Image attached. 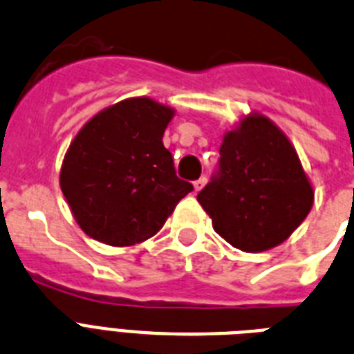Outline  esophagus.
Returning a JSON list of instances; mask_svg holds the SVG:
<instances>
[{
	"label": "esophagus",
	"mask_w": 354,
	"mask_h": 354,
	"mask_svg": "<svg viewBox=\"0 0 354 354\" xmlns=\"http://www.w3.org/2000/svg\"><path fill=\"white\" fill-rule=\"evenodd\" d=\"M205 185H207V177H201V179H197L196 183H194V188H196V192H199L205 188Z\"/></svg>",
	"instance_id": "obj_1"
}]
</instances>
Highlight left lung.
Instances as JSON below:
<instances>
[{
	"label": "left lung",
	"instance_id": "1",
	"mask_svg": "<svg viewBox=\"0 0 354 354\" xmlns=\"http://www.w3.org/2000/svg\"><path fill=\"white\" fill-rule=\"evenodd\" d=\"M197 201L225 242L260 253L284 242L305 221L314 190L286 134L253 112L225 133L220 169Z\"/></svg>",
	"mask_w": 354,
	"mask_h": 354
}]
</instances>
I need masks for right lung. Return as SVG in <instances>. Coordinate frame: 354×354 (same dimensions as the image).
Listing matches in <instances>:
<instances>
[{
	"mask_svg": "<svg viewBox=\"0 0 354 354\" xmlns=\"http://www.w3.org/2000/svg\"><path fill=\"white\" fill-rule=\"evenodd\" d=\"M174 114L151 97H131L97 112L73 138L60 190L90 238L114 248L144 242L194 190L162 144Z\"/></svg>",
	"mask_w": 354,
	"mask_h": 354,
	"instance_id": "obj_1",
	"label": "right lung"
}]
</instances>
